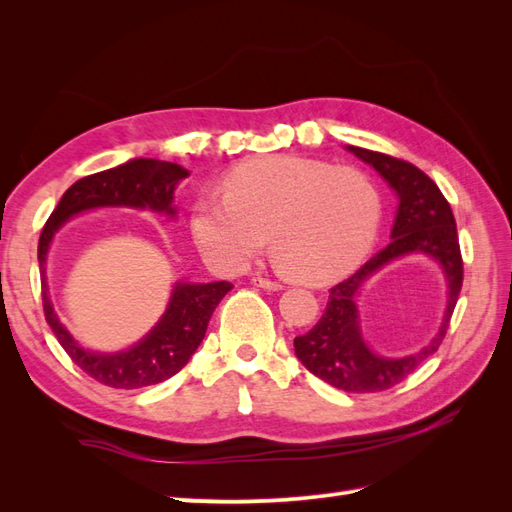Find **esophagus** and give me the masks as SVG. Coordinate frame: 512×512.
Returning <instances> with one entry per match:
<instances>
[{
    "mask_svg": "<svg viewBox=\"0 0 512 512\" xmlns=\"http://www.w3.org/2000/svg\"><path fill=\"white\" fill-rule=\"evenodd\" d=\"M252 284L258 288H265V290H282L284 288L280 282H273V280H269V277H262V275L252 277Z\"/></svg>",
    "mask_w": 512,
    "mask_h": 512,
    "instance_id": "34e87169",
    "label": "esophagus"
}]
</instances>
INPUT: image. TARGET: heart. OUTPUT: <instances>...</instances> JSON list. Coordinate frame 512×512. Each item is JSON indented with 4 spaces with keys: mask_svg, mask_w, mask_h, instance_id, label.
I'll return each instance as SVG.
<instances>
[{
    "mask_svg": "<svg viewBox=\"0 0 512 512\" xmlns=\"http://www.w3.org/2000/svg\"><path fill=\"white\" fill-rule=\"evenodd\" d=\"M224 196L203 194L192 209V237L213 267L241 271L271 232L280 269L303 284L350 273L380 224V196L361 170L301 156H269L232 168Z\"/></svg>",
    "mask_w": 512,
    "mask_h": 512,
    "instance_id": "1",
    "label": "heart"
}]
</instances>
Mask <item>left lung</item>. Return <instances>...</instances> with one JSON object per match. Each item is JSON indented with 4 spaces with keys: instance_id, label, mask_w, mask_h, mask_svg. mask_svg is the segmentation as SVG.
Here are the masks:
<instances>
[{
    "instance_id": "1",
    "label": "left lung",
    "mask_w": 512,
    "mask_h": 512,
    "mask_svg": "<svg viewBox=\"0 0 512 512\" xmlns=\"http://www.w3.org/2000/svg\"><path fill=\"white\" fill-rule=\"evenodd\" d=\"M346 149L374 166L397 192L399 207L391 230L393 241L348 280L331 288L327 307L316 327L301 337H294V352L314 376L335 389L346 393H378L406 380L427 356L440 348L461 292L463 260L451 205L421 168L380 151L352 145ZM410 253L429 255L443 269L447 312L439 335L425 349L401 360H386L371 353L362 342L358 310L353 301L360 288L382 266Z\"/></svg>"
}]
</instances>
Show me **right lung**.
Segmentation results:
<instances>
[{"label": "right lung", "mask_w": 512, "mask_h": 512, "mask_svg": "<svg viewBox=\"0 0 512 512\" xmlns=\"http://www.w3.org/2000/svg\"><path fill=\"white\" fill-rule=\"evenodd\" d=\"M188 175V170L179 164L151 158H136L117 168L102 170V173L72 183L42 228L38 260L44 318L70 359L87 376L106 386H113V389H143V386L164 382L181 371L203 342L213 309L218 307L232 284H175L164 316L145 339L123 352L100 354L81 348L64 324L59 322L49 299V284H46V254H49L57 228L68 222L72 215L89 209L134 207L175 218V190L179 181Z\"/></svg>", "instance_id": "add662e5"}]
</instances>
